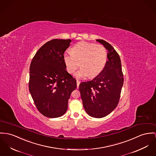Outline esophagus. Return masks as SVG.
I'll return each mask as SVG.
<instances>
[{"mask_svg":"<svg viewBox=\"0 0 156 156\" xmlns=\"http://www.w3.org/2000/svg\"><path fill=\"white\" fill-rule=\"evenodd\" d=\"M80 82L79 81H76V84H77V88H78V87H79V85H80Z\"/></svg>","mask_w":156,"mask_h":156,"instance_id":"34e87169","label":"esophagus"}]
</instances>
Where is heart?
I'll return each mask as SVG.
<instances>
[{"instance_id":"1","label":"heart","mask_w":156,"mask_h":156,"mask_svg":"<svg viewBox=\"0 0 156 156\" xmlns=\"http://www.w3.org/2000/svg\"><path fill=\"white\" fill-rule=\"evenodd\" d=\"M70 53H64L63 59L66 70L72 74L79 67L76 73L78 78H95L104 69L108 59V51L101 44L80 41L71 48Z\"/></svg>"}]
</instances>
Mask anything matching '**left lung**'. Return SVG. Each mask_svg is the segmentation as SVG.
I'll use <instances>...</instances> for the list:
<instances>
[{"mask_svg": "<svg viewBox=\"0 0 156 156\" xmlns=\"http://www.w3.org/2000/svg\"><path fill=\"white\" fill-rule=\"evenodd\" d=\"M97 41L108 50V60L103 71L93 80L80 84L83 106L90 116L101 118L110 113L118 105L123 75L118 53L103 40Z\"/></svg>", "mask_w": 156, "mask_h": 156, "instance_id": "1", "label": "left lung"}]
</instances>
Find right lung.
<instances>
[{
    "label": "right lung",
    "instance_id": "obj_1",
    "mask_svg": "<svg viewBox=\"0 0 156 156\" xmlns=\"http://www.w3.org/2000/svg\"><path fill=\"white\" fill-rule=\"evenodd\" d=\"M70 39H53L42 46L30 67L29 90L36 108L44 116L54 118L63 115L68 100L76 88V81L66 71L63 53Z\"/></svg>",
    "mask_w": 156,
    "mask_h": 156
}]
</instances>
